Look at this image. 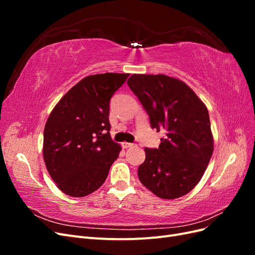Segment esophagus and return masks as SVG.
Wrapping results in <instances>:
<instances>
[{
	"label": "esophagus",
	"instance_id": "34e87169",
	"mask_svg": "<svg viewBox=\"0 0 255 255\" xmlns=\"http://www.w3.org/2000/svg\"><path fill=\"white\" fill-rule=\"evenodd\" d=\"M135 144L134 143H130V142H122V146L123 148H126V149H128V148H132V146H134Z\"/></svg>",
	"mask_w": 255,
	"mask_h": 255
}]
</instances>
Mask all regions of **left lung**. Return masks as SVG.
Returning a JSON list of instances; mask_svg holds the SVG:
<instances>
[{"label": "left lung", "mask_w": 255, "mask_h": 255, "mask_svg": "<svg viewBox=\"0 0 255 255\" xmlns=\"http://www.w3.org/2000/svg\"><path fill=\"white\" fill-rule=\"evenodd\" d=\"M128 85L149 115L151 128L165 134L157 149H144L139 181L161 199L188 194L214 151L206 106L184 82L165 74H133Z\"/></svg>", "instance_id": "obj_1"}]
</instances>
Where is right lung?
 <instances>
[{
    "mask_svg": "<svg viewBox=\"0 0 255 255\" xmlns=\"http://www.w3.org/2000/svg\"><path fill=\"white\" fill-rule=\"evenodd\" d=\"M128 73L84 78L59 100L43 132V159L57 187L85 197L102 186L121 146L110 134V101Z\"/></svg>",
    "mask_w": 255,
    "mask_h": 255,
    "instance_id": "1",
    "label": "right lung"
}]
</instances>
